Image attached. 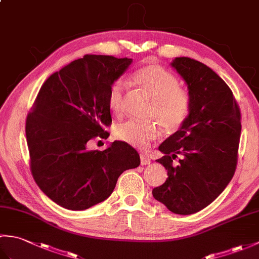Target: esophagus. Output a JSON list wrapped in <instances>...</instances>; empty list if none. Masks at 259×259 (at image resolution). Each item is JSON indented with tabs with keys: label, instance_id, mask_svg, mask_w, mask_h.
I'll return each instance as SVG.
<instances>
[{
	"label": "esophagus",
	"instance_id": "34e87169",
	"mask_svg": "<svg viewBox=\"0 0 259 259\" xmlns=\"http://www.w3.org/2000/svg\"><path fill=\"white\" fill-rule=\"evenodd\" d=\"M151 162V160H150V158L148 157L147 155H140V163L142 164V166H146V164H149Z\"/></svg>",
	"mask_w": 259,
	"mask_h": 259
}]
</instances>
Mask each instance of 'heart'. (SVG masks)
<instances>
[{"mask_svg":"<svg viewBox=\"0 0 259 259\" xmlns=\"http://www.w3.org/2000/svg\"><path fill=\"white\" fill-rule=\"evenodd\" d=\"M134 83L152 99L149 110L168 134L179 131L188 121L191 113V97L189 92L179 87V80L174 73L159 64H147L137 69L133 76ZM108 106L119 113L123 108L124 84L121 80L114 81L108 90ZM160 133L155 120H128L115 128L117 139L138 149H146Z\"/></svg>","mask_w":259,"mask_h":259,"instance_id":"heart-1","label":"heart"}]
</instances>
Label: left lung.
Returning a JSON list of instances; mask_svg holds the SVG:
<instances>
[{
	"mask_svg": "<svg viewBox=\"0 0 259 259\" xmlns=\"http://www.w3.org/2000/svg\"><path fill=\"white\" fill-rule=\"evenodd\" d=\"M171 65L188 85L192 107L183 128L159 146L164 156L157 161L168 178L152 195L174 213L190 214L211 203L232 180L241 114L230 88L206 64L181 57Z\"/></svg>",
	"mask_w": 259,
	"mask_h": 259,
	"instance_id": "obj_1",
	"label": "left lung"
}]
</instances>
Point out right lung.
Returning a JSON list of instances; mask_svg holds the SVG:
<instances>
[{"instance_id":"add662e5","label":"right lung","mask_w":259,"mask_h":259,"mask_svg":"<svg viewBox=\"0 0 259 259\" xmlns=\"http://www.w3.org/2000/svg\"><path fill=\"white\" fill-rule=\"evenodd\" d=\"M133 59L85 54L42 84L25 122L33 179L59 206L84 210L112 194L119 176L137 168L140 157L123 141L90 150V141L107 139L112 119L110 85Z\"/></svg>"}]
</instances>
